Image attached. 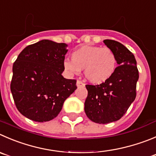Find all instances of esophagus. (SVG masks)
Wrapping results in <instances>:
<instances>
[{
  "label": "esophagus",
  "mask_w": 156,
  "mask_h": 156,
  "mask_svg": "<svg viewBox=\"0 0 156 156\" xmlns=\"http://www.w3.org/2000/svg\"><path fill=\"white\" fill-rule=\"evenodd\" d=\"M76 86L77 87H85V84L80 80H77L76 81Z\"/></svg>",
  "instance_id": "1"
}]
</instances>
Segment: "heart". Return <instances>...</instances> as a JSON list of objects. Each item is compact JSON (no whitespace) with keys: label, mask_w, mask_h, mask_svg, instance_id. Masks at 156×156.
I'll return each mask as SVG.
<instances>
[{"label":"heart","mask_w":156,"mask_h":156,"mask_svg":"<svg viewBox=\"0 0 156 156\" xmlns=\"http://www.w3.org/2000/svg\"><path fill=\"white\" fill-rule=\"evenodd\" d=\"M71 60L63 61L65 71L73 76L83 69L86 79L94 84L106 82L116 69V56L108 47L83 46L71 53Z\"/></svg>","instance_id":"heart-1"}]
</instances>
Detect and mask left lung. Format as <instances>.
I'll return each instance as SVG.
<instances>
[{
	"mask_svg": "<svg viewBox=\"0 0 156 156\" xmlns=\"http://www.w3.org/2000/svg\"><path fill=\"white\" fill-rule=\"evenodd\" d=\"M104 44L115 53L117 64L113 75L99 85H86L88 95L85 101L87 117L96 123L107 124L120 119L136 96L139 70L134 55L123 44L112 40Z\"/></svg>",
	"mask_w": 156,
	"mask_h": 156,
	"instance_id": "1",
	"label": "left lung"
}]
</instances>
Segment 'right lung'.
<instances>
[{"instance_id":"obj_1","label":"right lung","mask_w":156,"mask_h":156,"mask_svg":"<svg viewBox=\"0 0 156 156\" xmlns=\"http://www.w3.org/2000/svg\"><path fill=\"white\" fill-rule=\"evenodd\" d=\"M66 47L42 40L25 47L14 62L10 90L17 109L29 119L44 122L57 117L77 88L76 80L62 76Z\"/></svg>"}]
</instances>
